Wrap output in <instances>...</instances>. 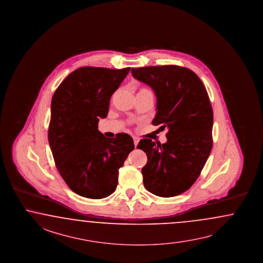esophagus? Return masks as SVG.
<instances>
[{
	"label": "esophagus",
	"mask_w": 263,
	"mask_h": 263,
	"mask_svg": "<svg viewBox=\"0 0 263 263\" xmlns=\"http://www.w3.org/2000/svg\"><path fill=\"white\" fill-rule=\"evenodd\" d=\"M138 142H139V139H138L137 137H136V136H135V137H134V143H135V146H136H136H137V144H138Z\"/></svg>",
	"instance_id": "esophagus-1"
}]
</instances>
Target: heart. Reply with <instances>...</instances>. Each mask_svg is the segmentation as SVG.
Masks as SVG:
<instances>
[{
    "label": "heart",
    "mask_w": 263,
    "mask_h": 263,
    "mask_svg": "<svg viewBox=\"0 0 263 263\" xmlns=\"http://www.w3.org/2000/svg\"><path fill=\"white\" fill-rule=\"evenodd\" d=\"M140 91H149V90H147V89H141Z\"/></svg>",
    "instance_id": "b5f03b06"
}]
</instances>
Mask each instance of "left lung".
Returning a JSON list of instances; mask_svg holds the SVG:
<instances>
[{
	"instance_id": "left-lung-1",
	"label": "left lung",
	"mask_w": 263,
	"mask_h": 263,
	"mask_svg": "<svg viewBox=\"0 0 263 263\" xmlns=\"http://www.w3.org/2000/svg\"><path fill=\"white\" fill-rule=\"evenodd\" d=\"M133 77L152 88L157 98L155 126L167 128L163 144L141 139L148 161L141 170L147 191L171 197L189 190L212 150L213 110L202 81L178 66L133 68Z\"/></svg>"
}]
</instances>
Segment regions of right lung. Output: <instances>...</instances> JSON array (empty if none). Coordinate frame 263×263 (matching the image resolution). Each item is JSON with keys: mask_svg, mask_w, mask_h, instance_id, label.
<instances>
[{"mask_svg": "<svg viewBox=\"0 0 263 263\" xmlns=\"http://www.w3.org/2000/svg\"><path fill=\"white\" fill-rule=\"evenodd\" d=\"M129 69L77 68L53 95L48 141L61 176L78 195L101 199L113 194L119 168L135 149L127 134L107 138L98 129Z\"/></svg>", "mask_w": 263, "mask_h": 263, "instance_id": "add662e5", "label": "right lung"}]
</instances>
